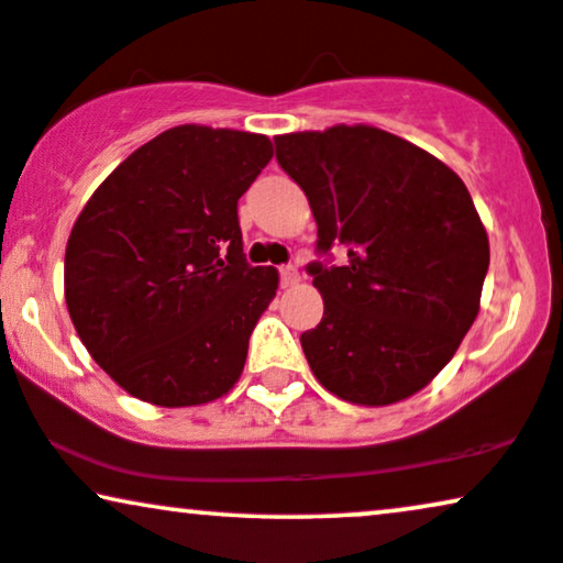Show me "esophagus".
<instances>
[{"instance_id":"esophagus-1","label":"esophagus","mask_w":563,"mask_h":563,"mask_svg":"<svg viewBox=\"0 0 563 563\" xmlns=\"http://www.w3.org/2000/svg\"><path fill=\"white\" fill-rule=\"evenodd\" d=\"M298 277H301V275H298V269H296L294 265H283V267H280V286H283V288L296 286Z\"/></svg>"}]
</instances>
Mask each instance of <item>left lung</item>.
<instances>
[{"instance_id": "left-lung-1", "label": "left lung", "mask_w": 563, "mask_h": 563, "mask_svg": "<svg viewBox=\"0 0 563 563\" xmlns=\"http://www.w3.org/2000/svg\"><path fill=\"white\" fill-rule=\"evenodd\" d=\"M317 220L306 265L324 317L301 334L311 372L355 405H389L450 364L478 317L488 236L452 168L376 126L275 137ZM349 262L331 265V246Z\"/></svg>"}]
</instances>
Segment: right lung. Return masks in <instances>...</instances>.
Listing matches in <instances>:
<instances>
[{
	"instance_id": "1",
	"label": "right lung",
	"mask_w": 563,
	"mask_h": 563,
	"mask_svg": "<svg viewBox=\"0 0 563 563\" xmlns=\"http://www.w3.org/2000/svg\"><path fill=\"white\" fill-rule=\"evenodd\" d=\"M273 158L265 134L184 124L92 191L64 254L82 345L119 387L161 408L218 400L277 290L252 267L239 199Z\"/></svg>"
}]
</instances>
